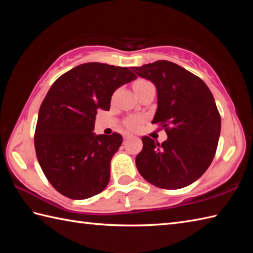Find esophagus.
Masks as SVG:
<instances>
[{
	"label": "esophagus",
	"mask_w": 253,
	"mask_h": 253,
	"mask_svg": "<svg viewBox=\"0 0 253 253\" xmlns=\"http://www.w3.org/2000/svg\"><path fill=\"white\" fill-rule=\"evenodd\" d=\"M132 137V135H130V133H125V135H124V139H128V138H131Z\"/></svg>",
	"instance_id": "esophagus-1"
}]
</instances>
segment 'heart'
<instances>
[{"instance_id": "1", "label": "heart", "mask_w": 253, "mask_h": 253, "mask_svg": "<svg viewBox=\"0 0 253 253\" xmlns=\"http://www.w3.org/2000/svg\"><path fill=\"white\" fill-rule=\"evenodd\" d=\"M148 84H150V83L147 82V80L139 79L135 84H133V90H136L137 88L141 87V85ZM140 123H141V120L139 117H131L126 122V125L128 128H130V129H136V128H138L139 125H140Z\"/></svg>"}]
</instances>
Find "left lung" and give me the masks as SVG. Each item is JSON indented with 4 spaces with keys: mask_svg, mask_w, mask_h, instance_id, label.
Here are the masks:
<instances>
[{
    "mask_svg": "<svg viewBox=\"0 0 253 253\" xmlns=\"http://www.w3.org/2000/svg\"><path fill=\"white\" fill-rule=\"evenodd\" d=\"M153 83L158 109L152 123H161L168 139L160 144L142 137L136 158L138 171L150 184L180 189L200 178L212 163L221 133V116L208 85L187 69L169 61L132 67Z\"/></svg>",
    "mask_w": 253,
    "mask_h": 253,
    "instance_id": "1",
    "label": "left lung"
}]
</instances>
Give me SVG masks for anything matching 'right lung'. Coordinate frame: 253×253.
Instances as JSON below:
<instances>
[{
    "label": "right lung",
    "mask_w": 253,
    "mask_h": 253,
    "mask_svg": "<svg viewBox=\"0 0 253 253\" xmlns=\"http://www.w3.org/2000/svg\"><path fill=\"white\" fill-rule=\"evenodd\" d=\"M136 78L127 67L85 63L52 84L38 114L35 148L47 180L63 196L83 200L109 184L123 137L95 135V115L109 111L114 91Z\"/></svg>",
    "instance_id": "right-lung-1"
}]
</instances>
